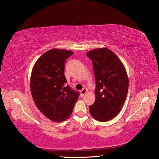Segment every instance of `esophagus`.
I'll list each match as a JSON object with an SVG mask.
<instances>
[{
  "instance_id": "esophagus-1",
  "label": "esophagus",
  "mask_w": 159,
  "mask_h": 159,
  "mask_svg": "<svg viewBox=\"0 0 159 159\" xmlns=\"http://www.w3.org/2000/svg\"><path fill=\"white\" fill-rule=\"evenodd\" d=\"M88 90L86 89H83L82 90L80 91V94H81V96L82 97H84V95H85V94L87 93Z\"/></svg>"
}]
</instances>
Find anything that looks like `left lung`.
<instances>
[{"instance_id": "8db88e82", "label": "left lung", "mask_w": 159, "mask_h": 159, "mask_svg": "<svg viewBox=\"0 0 159 159\" xmlns=\"http://www.w3.org/2000/svg\"><path fill=\"white\" fill-rule=\"evenodd\" d=\"M86 55L93 62L96 80L95 101L89 107L92 116L99 122L116 117L125 103L129 89V79L125 66L107 48H97Z\"/></svg>"}]
</instances>
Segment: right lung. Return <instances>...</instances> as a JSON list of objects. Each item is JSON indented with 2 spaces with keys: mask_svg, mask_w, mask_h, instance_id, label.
Here are the masks:
<instances>
[{
  "mask_svg": "<svg viewBox=\"0 0 159 159\" xmlns=\"http://www.w3.org/2000/svg\"><path fill=\"white\" fill-rule=\"evenodd\" d=\"M73 52L52 49L35 62L30 76V91L37 108L45 117L62 122L71 114L79 93L66 83L65 62Z\"/></svg>",
  "mask_w": 159,
  "mask_h": 159,
  "instance_id": "add662e5",
  "label": "right lung"
}]
</instances>
